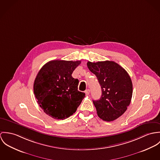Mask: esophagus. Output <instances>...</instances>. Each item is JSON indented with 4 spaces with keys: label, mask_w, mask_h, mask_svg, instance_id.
<instances>
[{
    "label": "esophagus",
    "mask_w": 160,
    "mask_h": 160,
    "mask_svg": "<svg viewBox=\"0 0 160 160\" xmlns=\"http://www.w3.org/2000/svg\"><path fill=\"white\" fill-rule=\"evenodd\" d=\"M89 92H90V90L88 89H86L85 91V94H87V95H88L89 94Z\"/></svg>",
    "instance_id": "34e87169"
}]
</instances>
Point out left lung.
I'll list each match as a JSON object with an SVG mask.
<instances>
[{
  "mask_svg": "<svg viewBox=\"0 0 160 160\" xmlns=\"http://www.w3.org/2000/svg\"><path fill=\"white\" fill-rule=\"evenodd\" d=\"M89 70L97 77L102 95L92 101L98 117L104 121H113L122 116L129 106L132 95L131 79L122 66L114 61H88Z\"/></svg>",
  "mask_w": 160,
  "mask_h": 160,
  "instance_id": "left-lung-1",
  "label": "left lung"
}]
</instances>
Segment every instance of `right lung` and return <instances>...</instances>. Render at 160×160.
Returning a JSON list of instances; mask_svg holds the SVG:
<instances>
[{"label": "right lung", "mask_w": 160, "mask_h": 160, "mask_svg": "<svg viewBox=\"0 0 160 160\" xmlns=\"http://www.w3.org/2000/svg\"><path fill=\"white\" fill-rule=\"evenodd\" d=\"M80 61L53 60L39 71L34 92L43 112L56 120H64L77 110L85 96L78 90V80L72 77Z\"/></svg>", "instance_id": "1"}]
</instances>
